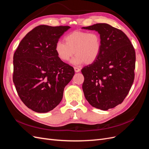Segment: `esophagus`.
I'll return each instance as SVG.
<instances>
[{
	"mask_svg": "<svg viewBox=\"0 0 149 149\" xmlns=\"http://www.w3.org/2000/svg\"><path fill=\"white\" fill-rule=\"evenodd\" d=\"M74 71L76 72V73H78V72H79L80 71V68H79L78 67H74Z\"/></svg>",
	"mask_w": 149,
	"mask_h": 149,
	"instance_id": "1",
	"label": "esophagus"
}]
</instances>
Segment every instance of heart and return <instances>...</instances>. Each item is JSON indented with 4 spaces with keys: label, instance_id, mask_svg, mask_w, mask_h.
I'll use <instances>...</instances> for the list:
<instances>
[{
    "label": "heart",
    "instance_id": "obj_1",
    "mask_svg": "<svg viewBox=\"0 0 149 149\" xmlns=\"http://www.w3.org/2000/svg\"><path fill=\"white\" fill-rule=\"evenodd\" d=\"M65 42L58 41L55 50L58 58L62 61H68L76 54L71 63L79 65L85 63L91 64L100 55L102 47L100 35L96 31L88 32L76 30L65 37Z\"/></svg>",
    "mask_w": 149,
    "mask_h": 149
}]
</instances>
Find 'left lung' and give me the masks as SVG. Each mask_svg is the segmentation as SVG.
Masks as SVG:
<instances>
[{
    "label": "left lung",
    "instance_id": "8db88e82",
    "mask_svg": "<svg viewBox=\"0 0 149 149\" xmlns=\"http://www.w3.org/2000/svg\"><path fill=\"white\" fill-rule=\"evenodd\" d=\"M82 29L97 31L102 40L96 60L81 70L84 96L93 107L107 111L123 102L130 91L134 79L136 52L127 35L109 24Z\"/></svg>",
    "mask_w": 149,
    "mask_h": 149
}]
</instances>
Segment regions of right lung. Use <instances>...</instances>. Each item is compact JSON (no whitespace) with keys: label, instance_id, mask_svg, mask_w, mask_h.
Wrapping results in <instances>:
<instances>
[{"label":"right lung","instance_id":"add662e5","mask_svg":"<svg viewBox=\"0 0 149 149\" xmlns=\"http://www.w3.org/2000/svg\"><path fill=\"white\" fill-rule=\"evenodd\" d=\"M70 26L39 25L21 40L13 55V81L20 100L35 112L53 110L62 100L73 68L58 58L55 47Z\"/></svg>","mask_w":149,"mask_h":149}]
</instances>
